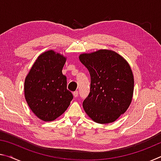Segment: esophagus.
I'll return each mask as SVG.
<instances>
[{
	"label": "esophagus",
	"mask_w": 161,
	"mask_h": 161,
	"mask_svg": "<svg viewBox=\"0 0 161 161\" xmlns=\"http://www.w3.org/2000/svg\"><path fill=\"white\" fill-rule=\"evenodd\" d=\"M73 95H74L75 97H78V91H75L73 92Z\"/></svg>",
	"instance_id": "1"
}]
</instances>
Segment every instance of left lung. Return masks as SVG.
<instances>
[{
    "label": "left lung",
    "instance_id": "obj_1",
    "mask_svg": "<svg viewBox=\"0 0 161 161\" xmlns=\"http://www.w3.org/2000/svg\"><path fill=\"white\" fill-rule=\"evenodd\" d=\"M91 77L90 92L83 108L98 124L115 121L132 100L134 80L128 62L112 50H99L79 57Z\"/></svg>",
    "mask_w": 161,
    "mask_h": 161
}]
</instances>
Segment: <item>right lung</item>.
Instances as JSON below:
<instances>
[{"label": "right lung", "mask_w": 161, "mask_h": 161, "mask_svg": "<svg viewBox=\"0 0 161 161\" xmlns=\"http://www.w3.org/2000/svg\"><path fill=\"white\" fill-rule=\"evenodd\" d=\"M66 58L53 50L38 57L25 80L24 92L29 107L40 119L51 121L61 116L73 95L62 75Z\"/></svg>", "instance_id": "right-lung-1"}]
</instances>
